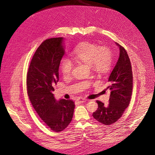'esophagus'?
Returning <instances> with one entry per match:
<instances>
[{"mask_svg": "<svg viewBox=\"0 0 155 155\" xmlns=\"http://www.w3.org/2000/svg\"><path fill=\"white\" fill-rule=\"evenodd\" d=\"M87 101V99H86V98H78L77 100V102H78V103H83V102H86Z\"/></svg>", "mask_w": 155, "mask_h": 155, "instance_id": "1", "label": "esophagus"}]
</instances>
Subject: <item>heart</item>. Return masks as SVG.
Returning <instances> with one entry per match:
<instances>
[{"label":"heart","instance_id":"heart-1","mask_svg":"<svg viewBox=\"0 0 155 155\" xmlns=\"http://www.w3.org/2000/svg\"><path fill=\"white\" fill-rule=\"evenodd\" d=\"M73 53L78 61L91 66L98 72L106 71L111 66V53L107 47H98L94 44L84 42L75 47ZM61 66L63 74L69 75L71 73L73 64L69 59L63 58Z\"/></svg>","mask_w":155,"mask_h":155}]
</instances>
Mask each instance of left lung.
<instances>
[{"mask_svg":"<svg viewBox=\"0 0 155 155\" xmlns=\"http://www.w3.org/2000/svg\"><path fill=\"white\" fill-rule=\"evenodd\" d=\"M120 49L118 61L109 77L111 90L107 106L97 101L98 107L93 114L97 121L104 125H111L122 117L130 102L133 89V73L130 60L127 51L116 42Z\"/></svg>","mask_w":155,"mask_h":155,"instance_id":"left-lung-1","label":"left lung"}]
</instances>
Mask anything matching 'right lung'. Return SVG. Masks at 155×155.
Segmentation results:
<instances>
[{"label": "right lung", "instance_id": "right-lung-1", "mask_svg": "<svg viewBox=\"0 0 155 155\" xmlns=\"http://www.w3.org/2000/svg\"><path fill=\"white\" fill-rule=\"evenodd\" d=\"M64 38L44 41L32 58L27 73L28 97L38 116L55 132L66 129L72 120L74 104L71 100L57 101L53 91L58 81V69L65 53Z\"/></svg>", "mask_w": 155, "mask_h": 155}]
</instances>
